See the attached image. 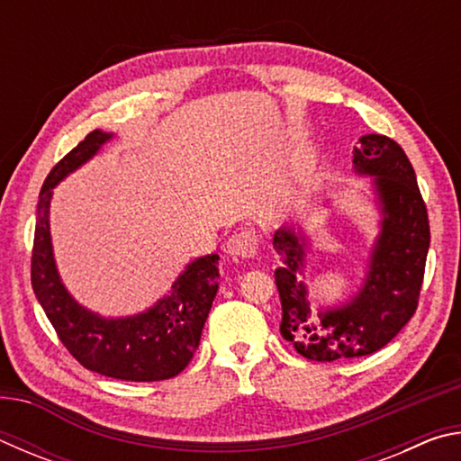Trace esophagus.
Instances as JSON below:
<instances>
[{
  "label": "esophagus",
  "instance_id": "obj_1",
  "mask_svg": "<svg viewBox=\"0 0 461 461\" xmlns=\"http://www.w3.org/2000/svg\"><path fill=\"white\" fill-rule=\"evenodd\" d=\"M225 252L233 258H254L258 252V236H256V231L233 233L225 244Z\"/></svg>",
  "mask_w": 461,
  "mask_h": 461
}]
</instances>
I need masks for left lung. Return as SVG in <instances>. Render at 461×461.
<instances>
[{
    "label": "left lung",
    "mask_w": 461,
    "mask_h": 461,
    "mask_svg": "<svg viewBox=\"0 0 461 461\" xmlns=\"http://www.w3.org/2000/svg\"><path fill=\"white\" fill-rule=\"evenodd\" d=\"M354 170L368 176L378 233L357 293L333 307H311L307 278L309 236L301 223L276 230L283 267L275 280L283 305L280 333L307 360L333 362L378 352L415 315L429 252V217L415 170L402 148L368 134L354 148Z\"/></svg>",
    "instance_id": "1"
}]
</instances>
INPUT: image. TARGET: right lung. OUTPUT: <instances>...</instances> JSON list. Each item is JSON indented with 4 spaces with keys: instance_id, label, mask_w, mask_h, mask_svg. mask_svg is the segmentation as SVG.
<instances>
[{
    "instance_id": "add662e5",
    "label": "right lung",
    "mask_w": 461,
    "mask_h": 461,
    "mask_svg": "<svg viewBox=\"0 0 461 461\" xmlns=\"http://www.w3.org/2000/svg\"><path fill=\"white\" fill-rule=\"evenodd\" d=\"M112 138L109 131H91L46 176L36 207L32 288L60 341L85 368L130 382L167 380L181 374L199 348L203 325L220 288V256L207 254L189 262L162 299L128 317H104L77 303L62 285L54 260L52 189Z\"/></svg>"
}]
</instances>
